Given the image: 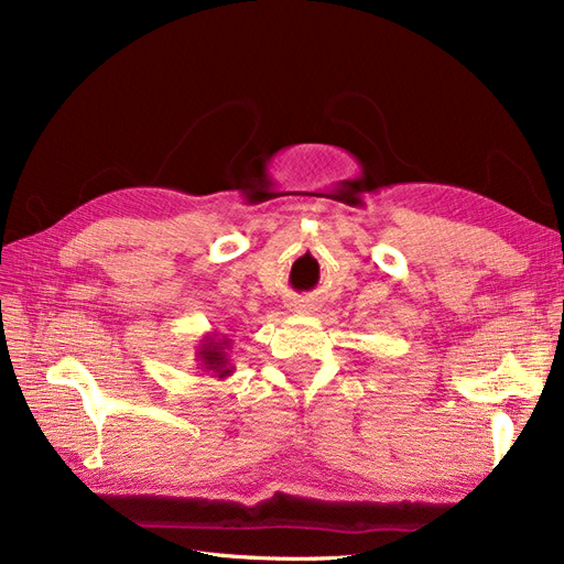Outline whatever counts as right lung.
I'll return each instance as SVG.
<instances>
[{
  "label": "right lung",
  "mask_w": 564,
  "mask_h": 564,
  "mask_svg": "<svg viewBox=\"0 0 564 564\" xmlns=\"http://www.w3.org/2000/svg\"><path fill=\"white\" fill-rule=\"evenodd\" d=\"M195 348H197L195 360L199 365L197 369L207 371L209 377H216V379L232 377L235 367H232L230 355H228L232 348V338L218 336L216 332H212V334H204Z\"/></svg>",
  "instance_id": "1"
}]
</instances>
